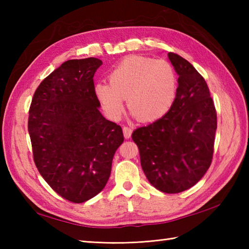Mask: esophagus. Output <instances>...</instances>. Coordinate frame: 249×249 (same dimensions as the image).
<instances>
[{
  "mask_svg": "<svg viewBox=\"0 0 249 249\" xmlns=\"http://www.w3.org/2000/svg\"><path fill=\"white\" fill-rule=\"evenodd\" d=\"M123 133H124L125 138L128 139V138H130L131 134H133V128L128 127V126H124V127H123Z\"/></svg>",
  "mask_w": 249,
  "mask_h": 249,
  "instance_id": "esophagus-1",
  "label": "esophagus"
}]
</instances>
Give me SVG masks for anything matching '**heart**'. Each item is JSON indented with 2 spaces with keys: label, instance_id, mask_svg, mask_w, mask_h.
I'll return each mask as SVG.
<instances>
[{
  "label": "heart",
  "instance_id": "b5f03b06",
  "mask_svg": "<svg viewBox=\"0 0 249 249\" xmlns=\"http://www.w3.org/2000/svg\"><path fill=\"white\" fill-rule=\"evenodd\" d=\"M94 92L110 119L121 118L127 98L135 118L149 123L161 119L171 109L178 93V76L166 60L133 55L111 71L109 83H96Z\"/></svg>",
  "mask_w": 249,
  "mask_h": 249
}]
</instances>
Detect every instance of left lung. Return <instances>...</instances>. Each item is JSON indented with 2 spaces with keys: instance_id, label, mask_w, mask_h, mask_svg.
Returning <instances> with one entry per match:
<instances>
[{
  "instance_id": "left-lung-1",
  "label": "left lung",
  "mask_w": 249,
  "mask_h": 249,
  "mask_svg": "<svg viewBox=\"0 0 249 249\" xmlns=\"http://www.w3.org/2000/svg\"><path fill=\"white\" fill-rule=\"evenodd\" d=\"M168 57L178 75L169 112L137 128L131 138L149 182L162 193H182L198 183L211 166L217 115L204 78L173 52Z\"/></svg>"
}]
</instances>
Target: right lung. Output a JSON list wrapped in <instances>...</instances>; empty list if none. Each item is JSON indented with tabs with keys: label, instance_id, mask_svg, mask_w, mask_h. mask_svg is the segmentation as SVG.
I'll return each instance as SVG.
<instances>
[{
	"label": "right lung",
	"instance_id": "1",
	"mask_svg": "<svg viewBox=\"0 0 249 249\" xmlns=\"http://www.w3.org/2000/svg\"><path fill=\"white\" fill-rule=\"evenodd\" d=\"M102 64L96 57L64 62L40 82L29 111L35 166L72 203L102 192L124 141L121 126L99 112L93 77Z\"/></svg>",
	"mask_w": 249,
	"mask_h": 249
}]
</instances>
